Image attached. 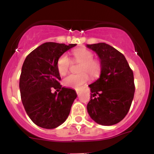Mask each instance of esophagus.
I'll use <instances>...</instances> for the list:
<instances>
[{"label":"esophagus","instance_id":"34e87169","mask_svg":"<svg viewBox=\"0 0 154 154\" xmlns=\"http://www.w3.org/2000/svg\"><path fill=\"white\" fill-rule=\"evenodd\" d=\"M76 93H77V95L79 94V91H76Z\"/></svg>","mask_w":154,"mask_h":154}]
</instances>
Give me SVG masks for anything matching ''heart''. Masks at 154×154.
I'll return each instance as SVG.
<instances>
[{
    "label": "heart",
    "mask_w": 154,
    "mask_h": 154,
    "mask_svg": "<svg viewBox=\"0 0 154 154\" xmlns=\"http://www.w3.org/2000/svg\"><path fill=\"white\" fill-rule=\"evenodd\" d=\"M75 61L82 63L79 71L82 73L78 75H69L63 79V85L68 88L79 89L89 80V75L96 78L100 75L102 70L101 63L99 60L93 59L94 54L86 48L76 49L73 51ZM72 61L66 54H63L57 61V69L60 75H65L69 70Z\"/></svg>",
    "instance_id": "1"
}]
</instances>
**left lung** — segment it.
<instances>
[{
  "label": "left lung",
  "instance_id": "1",
  "mask_svg": "<svg viewBox=\"0 0 154 154\" xmlns=\"http://www.w3.org/2000/svg\"><path fill=\"white\" fill-rule=\"evenodd\" d=\"M98 55L102 70L100 78L90 85L89 115L99 125H115L128 114L135 93L133 72L125 56L104 43L87 45Z\"/></svg>",
  "mask_w": 154,
  "mask_h": 154
}]
</instances>
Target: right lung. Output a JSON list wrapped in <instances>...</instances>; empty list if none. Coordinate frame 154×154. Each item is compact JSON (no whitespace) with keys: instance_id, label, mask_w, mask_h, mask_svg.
I'll return each instance as SVG.
<instances>
[{"instance_id":"1","label":"right lung","mask_w":154,"mask_h":154,"mask_svg":"<svg viewBox=\"0 0 154 154\" xmlns=\"http://www.w3.org/2000/svg\"><path fill=\"white\" fill-rule=\"evenodd\" d=\"M76 44L48 43L35 48L26 56L19 80L21 99L26 114L35 125L45 129L57 128L66 121L77 94L62 88L57 61ZM56 89L60 93H51Z\"/></svg>"}]
</instances>
